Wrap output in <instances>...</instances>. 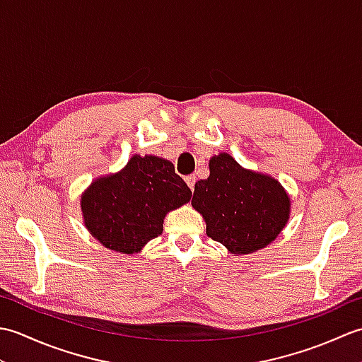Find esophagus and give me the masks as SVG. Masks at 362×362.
<instances>
[{
	"instance_id": "34e87169",
	"label": "esophagus",
	"mask_w": 362,
	"mask_h": 362,
	"mask_svg": "<svg viewBox=\"0 0 362 362\" xmlns=\"http://www.w3.org/2000/svg\"><path fill=\"white\" fill-rule=\"evenodd\" d=\"M185 182H187V185L189 187V189L193 191V189H194V183H196V175H188V177H185Z\"/></svg>"
}]
</instances>
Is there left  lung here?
I'll list each match as a JSON object with an SVG mask.
<instances>
[{"mask_svg": "<svg viewBox=\"0 0 362 362\" xmlns=\"http://www.w3.org/2000/svg\"><path fill=\"white\" fill-rule=\"evenodd\" d=\"M209 179L194 185L191 205L206 235L232 255H247L275 241L291 216V196L275 177L243 168L227 152L210 158Z\"/></svg>", "mask_w": 362, "mask_h": 362, "instance_id": "8db88e82", "label": "left lung"}]
</instances>
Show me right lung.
<instances>
[{
	"label": "right lung",
	"instance_id": "add662e5",
	"mask_svg": "<svg viewBox=\"0 0 362 362\" xmlns=\"http://www.w3.org/2000/svg\"><path fill=\"white\" fill-rule=\"evenodd\" d=\"M189 199L171 161L135 153L121 171L90 183L81 211L83 226L105 249L134 255L161 233L166 214Z\"/></svg>",
	"mask_w": 362,
	"mask_h": 362
}]
</instances>
